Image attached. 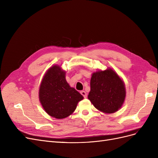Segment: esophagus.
<instances>
[{
    "label": "esophagus",
    "instance_id": "1",
    "mask_svg": "<svg viewBox=\"0 0 158 158\" xmlns=\"http://www.w3.org/2000/svg\"><path fill=\"white\" fill-rule=\"evenodd\" d=\"M80 94L83 95L84 98H87V94H86V92H85V91H81Z\"/></svg>",
    "mask_w": 158,
    "mask_h": 158
}]
</instances>
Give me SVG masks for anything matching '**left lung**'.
Returning a JSON list of instances; mask_svg holds the SVG:
<instances>
[{
	"label": "left lung",
	"mask_w": 158,
	"mask_h": 158,
	"mask_svg": "<svg viewBox=\"0 0 158 158\" xmlns=\"http://www.w3.org/2000/svg\"><path fill=\"white\" fill-rule=\"evenodd\" d=\"M126 96L125 85L111 69L92 74L88 99L94 106L105 113H113L121 107Z\"/></svg>",
	"instance_id": "obj_1"
}]
</instances>
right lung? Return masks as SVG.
I'll return each mask as SVG.
<instances>
[{"label": "right lung", "instance_id": "1", "mask_svg": "<svg viewBox=\"0 0 158 158\" xmlns=\"http://www.w3.org/2000/svg\"><path fill=\"white\" fill-rule=\"evenodd\" d=\"M65 75V71L60 66H51L44 75L39 91L43 108L51 117L58 119L73 114L78 103L84 98L78 91L70 86Z\"/></svg>", "mask_w": 158, "mask_h": 158}]
</instances>
